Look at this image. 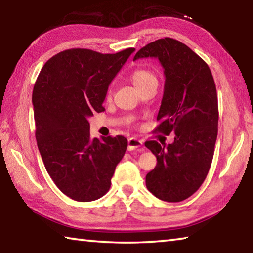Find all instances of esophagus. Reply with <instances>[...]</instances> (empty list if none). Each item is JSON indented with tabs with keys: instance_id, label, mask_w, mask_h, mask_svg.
Masks as SVG:
<instances>
[{
	"instance_id": "34e87169",
	"label": "esophagus",
	"mask_w": 253,
	"mask_h": 253,
	"mask_svg": "<svg viewBox=\"0 0 253 253\" xmlns=\"http://www.w3.org/2000/svg\"><path fill=\"white\" fill-rule=\"evenodd\" d=\"M142 146H143L142 140L136 139V138L128 139V151H135V149H137L138 152H143L144 148Z\"/></svg>"
}]
</instances>
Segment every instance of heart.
I'll list each match as a JSON object with an SVG mask.
<instances>
[{"label": "heart", "instance_id": "b5f03b06", "mask_svg": "<svg viewBox=\"0 0 253 253\" xmlns=\"http://www.w3.org/2000/svg\"><path fill=\"white\" fill-rule=\"evenodd\" d=\"M131 80L139 90L145 87H148V85L151 84H158L156 76L154 75L152 71H149L147 69H136L132 71ZM110 95H111V88H109L108 92H107V96L110 97Z\"/></svg>", "mask_w": 253, "mask_h": 253}]
</instances>
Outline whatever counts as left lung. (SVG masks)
Wrapping results in <instances>:
<instances>
[{
  "instance_id": "left-lung-1",
  "label": "left lung",
  "mask_w": 253,
  "mask_h": 253,
  "mask_svg": "<svg viewBox=\"0 0 253 253\" xmlns=\"http://www.w3.org/2000/svg\"><path fill=\"white\" fill-rule=\"evenodd\" d=\"M148 57L158 59L165 76L155 131L175 137L168 146L145 143L157 158L146 186L160 200L181 202L202 185L213 160L219 122L215 84L207 62L172 38L145 45L134 61Z\"/></svg>"
}]
</instances>
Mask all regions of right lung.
Listing matches in <instances>:
<instances>
[{
	"mask_svg": "<svg viewBox=\"0 0 253 253\" xmlns=\"http://www.w3.org/2000/svg\"><path fill=\"white\" fill-rule=\"evenodd\" d=\"M134 51L65 50L49 59L38 76L32 93L38 148L50 177L72 200L90 202L104 196L125 155V137L91 139L88 118L104 110L110 83Z\"/></svg>",
	"mask_w": 253,
	"mask_h": 253,
	"instance_id": "obj_1",
	"label": "right lung"
}]
</instances>
